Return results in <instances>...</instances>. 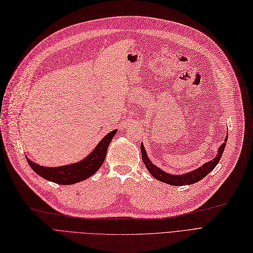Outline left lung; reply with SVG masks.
I'll return each mask as SVG.
<instances>
[{"label": "left lung", "mask_w": 253, "mask_h": 253, "mask_svg": "<svg viewBox=\"0 0 253 253\" xmlns=\"http://www.w3.org/2000/svg\"><path fill=\"white\" fill-rule=\"evenodd\" d=\"M226 142H227V136L225 137V139H224V143L219 147L216 157H213L211 161L203 164L201 167L197 168V169H195L188 173H184V174H178V175L170 174V173L165 172L164 170L160 169L158 167H156L154 164H152L150 158L148 157V154L146 152V149H145L143 143L141 144L142 158H143V162L147 168V170L149 171V173H150L157 180L168 183V184H171V185L193 184V183H196L197 181L203 179L205 176H207L209 173H211L214 169V167L218 165V163L220 161L224 149H225Z\"/></svg>", "instance_id": "1"}]
</instances>
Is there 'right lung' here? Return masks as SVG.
I'll return each mask as SVG.
<instances>
[{
    "mask_svg": "<svg viewBox=\"0 0 253 253\" xmlns=\"http://www.w3.org/2000/svg\"><path fill=\"white\" fill-rule=\"evenodd\" d=\"M117 131L118 129H115L107 133L101 139L95 149L78 163L60 167H43L30 161V158L27 156L26 158L31 169L46 180L63 185L77 183L89 178L100 169L106 157L107 148Z\"/></svg>",
    "mask_w": 253,
    "mask_h": 253,
    "instance_id": "obj_1",
    "label": "right lung"
}]
</instances>
